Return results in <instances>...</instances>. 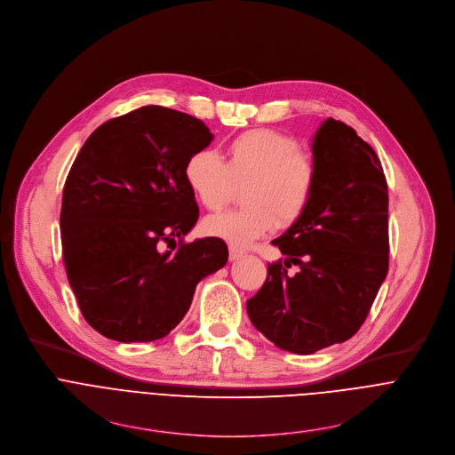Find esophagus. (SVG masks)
<instances>
[{"instance_id": "34e87169", "label": "esophagus", "mask_w": 455, "mask_h": 455, "mask_svg": "<svg viewBox=\"0 0 455 455\" xmlns=\"http://www.w3.org/2000/svg\"><path fill=\"white\" fill-rule=\"evenodd\" d=\"M243 257V251H240L238 247H235V245H229V260L231 262H235V260H238V259H242Z\"/></svg>"}]
</instances>
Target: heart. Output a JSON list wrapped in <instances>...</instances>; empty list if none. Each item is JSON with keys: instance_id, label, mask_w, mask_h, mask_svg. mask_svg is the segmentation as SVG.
<instances>
[{"instance_id": "b5f03b06", "label": "heart", "mask_w": 455, "mask_h": 455, "mask_svg": "<svg viewBox=\"0 0 455 455\" xmlns=\"http://www.w3.org/2000/svg\"><path fill=\"white\" fill-rule=\"evenodd\" d=\"M184 180L210 212L220 210L229 200L233 180H249L242 195L245 208L204 220L210 236L247 247L276 222L289 226L306 213L316 186V166L307 154H301L292 137L273 130H249L231 140L228 163L215 149L193 151L184 164Z\"/></svg>"}]
</instances>
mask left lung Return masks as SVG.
<instances>
[{
	"instance_id": "obj_1",
	"label": "left lung",
	"mask_w": 455,
	"mask_h": 455,
	"mask_svg": "<svg viewBox=\"0 0 455 455\" xmlns=\"http://www.w3.org/2000/svg\"><path fill=\"white\" fill-rule=\"evenodd\" d=\"M311 154L313 198L273 240L283 264L267 266V280L245 304L251 323L294 355L356 334L388 271V189L374 149L329 117L311 139Z\"/></svg>"
}]
</instances>
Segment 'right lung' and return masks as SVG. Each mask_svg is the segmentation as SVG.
<instances>
[{
  "label": "right lung",
  "instance_id": "1",
  "mask_svg": "<svg viewBox=\"0 0 455 455\" xmlns=\"http://www.w3.org/2000/svg\"><path fill=\"white\" fill-rule=\"evenodd\" d=\"M212 140L193 116L142 107L83 144L60 224L70 287L97 332L123 343L164 338L188 313L196 283L226 266L220 238L182 243L198 220L184 164Z\"/></svg>",
  "mask_w": 455,
  "mask_h": 455
}]
</instances>
